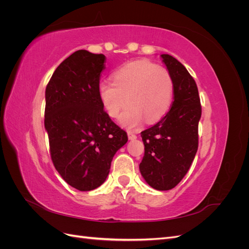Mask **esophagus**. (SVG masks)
<instances>
[{
    "label": "esophagus",
    "instance_id": "34e87169",
    "mask_svg": "<svg viewBox=\"0 0 249 249\" xmlns=\"http://www.w3.org/2000/svg\"><path fill=\"white\" fill-rule=\"evenodd\" d=\"M127 137H129L130 140H135V139L137 138L136 135H135V134L132 133V132H127Z\"/></svg>",
    "mask_w": 249,
    "mask_h": 249
}]
</instances>
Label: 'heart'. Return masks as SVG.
Wrapping results in <instances>:
<instances>
[{
	"label": "heart",
	"mask_w": 249,
	"mask_h": 249,
	"mask_svg": "<svg viewBox=\"0 0 249 249\" xmlns=\"http://www.w3.org/2000/svg\"><path fill=\"white\" fill-rule=\"evenodd\" d=\"M113 82L102 81L97 86L100 101L112 118L127 129L139 126L144 119L154 124L166 115L175 95V82L170 72L146 59L124 64L112 74Z\"/></svg>",
	"instance_id": "1"
}]
</instances>
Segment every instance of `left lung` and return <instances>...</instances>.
I'll list each match as a JSON object with an SVG mask.
<instances>
[{"mask_svg":"<svg viewBox=\"0 0 249 249\" xmlns=\"http://www.w3.org/2000/svg\"><path fill=\"white\" fill-rule=\"evenodd\" d=\"M161 57L175 82V95L167 114L141 132L144 156L139 169L150 187L165 191L183 179L196 155L201 105L196 83L186 67L170 55Z\"/></svg>","mask_w":249,"mask_h":249,"instance_id":"8db88e82","label":"left lung"}]
</instances>
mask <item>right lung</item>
Segmentation results:
<instances>
[{
  "label": "right lung",
  "instance_id": "obj_1",
  "mask_svg": "<svg viewBox=\"0 0 249 249\" xmlns=\"http://www.w3.org/2000/svg\"><path fill=\"white\" fill-rule=\"evenodd\" d=\"M106 57L85 50L60 64L46 89L44 126L53 164L65 182L90 191L106 180L113 157L127 141L97 93Z\"/></svg>",
  "mask_w": 249,
  "mask_h": 249
}]
</instances>
